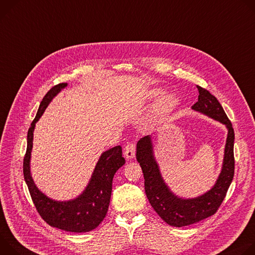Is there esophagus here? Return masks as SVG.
Listing matches in <instances>:
<instances>
[{
	"mask_svg": "<svg viewBox=\"0 0 255 255\" xmlns=\"http://www.w3.org/2000/svg\"><path fill=\"white\" fill-rule=\"evenodd\" d=\"M135 154V146L133 143H128L124 149V155L128 159H132Z\"/></svg>",
	"mask_w": 255,
	"mask_h": 255,
	"instance_id": "34e87169",
	"label": "esophagus"
}]
</instances>
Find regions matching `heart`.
Returning <instances> with one entry per match:
<instances>
[{
  "label": "heart",
  "mask_w": 255,
  "mask_h": 255,
  "mask_svg": "<svg viewBox=\"0 0 255 255\" xmlns=\"http://www.w3.org/2000/svg\"><path fill=\"white\" fill-rule=\"evenodd\" d=\"M159 94H160L159 90H152L150 92V97L151 98H156ZM174 102H175V97L173 95H171V94H168V95H165L162 98L161 105H162V107H166L167 108V107L172 106L174 104Z\"/></svg>",
  "instance_id": "b5f03b06"
}]
</instances>
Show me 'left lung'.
I'll return each mask as SVG.
<instances>
[{"label": "left lung", "mask_w": 255, "mask_h": 255, "mask_svg": "<svg viewBox=\"0 0 255 255\" xmlns=\"http://www.w3.org/2000/svg\"><path fill=\"white\" fill-rule=\"evenodd\" d=\"M199 100L192 109L225 125L228 129L221 173L215 185L194 199H182L167 186L154 156L151 135L140 138L136 144V160L144 173L145 191L156 213L168 225L183 227L213 216L224 201L234 176V129L228 117L218 101L207 89L196 86Z\"/></svg>", "instance_id": "8db88e82"}]
</instances>
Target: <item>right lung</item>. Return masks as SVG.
<instances>
[{"mask_svg":"<svg viewBox=\"0 0 255 255\" xmlns=\"http://www.w3.org/2000/svg\"><path fill=\"white\" fill-rule=\"evenodd\" d=\"M67 83L53 86L43 97L36 117L27 133V149L23 161L25 182L29 189L33 204L41 218L51 227L68 232H89L105 218L112 190V179L116 172L126 163L121 146L103 152L95 166L90 181L84 191L74 200L58 202L49 199L35 185L30 173V158L33 146V131L35 124L49 102L67 87Z\"/></svg>","mask_w":255,"mask_h":255,"instance_id":"add662e5","label":"right lung"}]
</instances>
